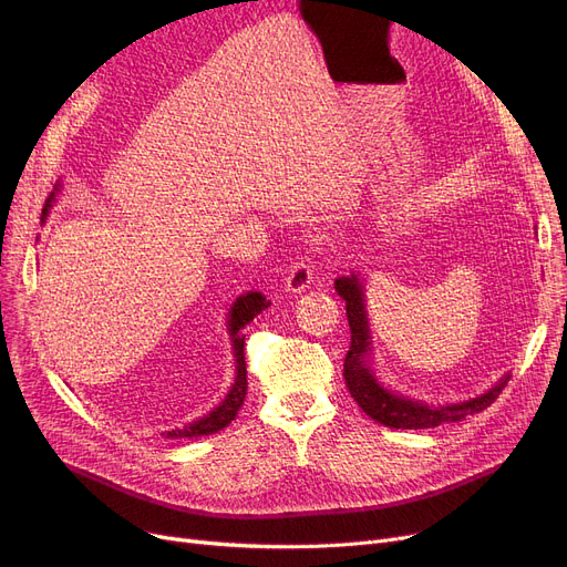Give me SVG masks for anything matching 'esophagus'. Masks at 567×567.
<instances>
[{
	"mask_svg": "<svg viewBox=\"0 0 567 567\" xmlns=\"http://www.w3.org/2000/svg\"><path fill=\"white\" fill-rule=\"evenodd\" d=\"M310 285H312V266L308 259L301 257L289 268V274L285 278V289L291 293H301V291L310 289Z\"/></svg>",
	"mask_w": 567,
	"mask_h": 567,
	"instance_id": "obj_1",
	"label": "esophagus"
}]
</instances>
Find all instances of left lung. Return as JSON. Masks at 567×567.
<instances>
[{"label":"left lung","instance_id":"left-lung-1","mask_svg":"<svg viewBox=\"0 0 567 567\" xmlns=\"http://www.w3.org/2000/svg\"><path fill=\"white\" fill-rule=\"evenodd\" d=\"M336 291L347 303V319L351 329V344L344 355V381L351 398L359 402V406L370 415L372 421L395 430H427L445 423H457L471 413L487 409L501 395L505 383L511 381V374H503L487 393L473 398L468 402L445 404V406H430L425 402L391 393L377 381L368 363L372 340H370V323H368L365 293H363L361 280L355 276H349V278L342 276L336 280Z\"/></svg>","mask_w":567,"mask_h":567}]
</instances>
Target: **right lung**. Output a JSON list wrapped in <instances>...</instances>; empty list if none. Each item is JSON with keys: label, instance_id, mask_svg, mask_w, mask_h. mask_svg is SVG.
I'll return each mask as SVG.
<instances>
[{"label": "right lung", "instance_id": "right-lung-1", "mask_svg": "<svg viewBox=\"0 0 567 567\" xmlns=\"http://www.w3.org/2000/svg\"><path fill=\"white\" fill-rule=\"evenodd\" d=\"M52 202H54V193L45 199L43 218L50 214ZM268 306H271V303H268L266 296H261L259 291H248L244 296H238V299L234 301V306L229 310V321H227V331H229V338H231V349H234V359H236V379L231 383V391L227 393L223 404L216 406L208 415H204V419L195 421L193 425H188L184 430H172V432H167V436L182 439V436L214 434V432L227 427L236 419V413H238V409H241V404L246 400V393H248V377H246L248 372H246V353H244L246 336H244V329L261 310H266Z\"/></svg>", "mask_w": 567, "mask_h": 567}]
</instances>
